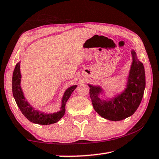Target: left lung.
I'll list each match as a JSON object with an SVG mask.
<instances>
[{"mask_svg":"<svg viewBox=\"0 0 159 159\" xmlns=\"http://www.w3.org/2000/svg\"><path fill=\"white\" fill-rule=\"evenodd\" d=\"M131 55L130 71L122 91L107 98L101 85L88 84L94 109L105 119L113 121L125 119L133 115L140 104L146 84L144 68L134 50H131Z\"/></svg>","mask_w":159,"mask_h":159,"instance_id":"1","label":"left lung"}]
</instances>
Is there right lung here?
<instances>
[{
    "label": "right lung",
    "instance_id": "add662e5",
    "mask_svg": "<svg viewBox=\"0 0 159 159\" xmlns=\"http://www.w3.org/2000/svg\"><path fill=\"white\" fill-rule=\"evenodd\" d=\"M20 62L19 61L15 66L12 74V94L15 100L20 111L27 119L34 123L39 125H50L58 122L65 114V106L67 100L73 91L76 89L77 85L70 86L64 91L61 100V109L60 111L54 113H47L39 111L32 107L26 99L25 94L21 87V74L20 71Z\"/></svg>",
    "mask_w": 159,
    "mask_h": 159
}]
</instances>
